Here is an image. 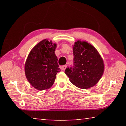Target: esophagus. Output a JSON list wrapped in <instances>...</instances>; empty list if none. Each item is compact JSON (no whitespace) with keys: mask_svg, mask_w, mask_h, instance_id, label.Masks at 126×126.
<instances>
[{"mask_svg":"<svg viewBox=\"0 0 126 126\" xmlns=\"http://www.w3.org/2000/svg\"><path fill=\"white\" fill-rule=\"evenodd\" d=\"M66 67H67V65H63V66H62V67H61V69H62V70H63V71H64V70L65 69Z\"/></svg>","mask_w":126,"mask_h":126,"instance_id":"obj_1","label":"esophagus"}]
</instances>
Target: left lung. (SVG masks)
Here are the masks:
<instances>
[{
    "label": "left lung",
    "mask_w": 126,
    "mask_h": 126,
    "mask_svg": "<svg viewBox=\"0 0 126 126\" xmlns=\"http://www.w3.org/2000/svg\"><path fill=\"white\" fill-rule=\"evenodd\" d=\"M73 66L66 68L72 83L81 89L92 87L101 79L104 63L101 55L91 44L78 40L73 46Z\"/></svg>",
    "instance_id": "8db88e82"
}]
</instances>
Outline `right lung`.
Instances as JSON below:
<instances>
[{
  "label": "right lung",
  "instance_id": "1",
  "mask_svg": "<svg viewBox=\"0 0 126 126\" xmlns=\"http://www.w3.org/2000/svg\"><path fill=\"white\" fill-rule=\"evenodd\" d=\"M56 44L44 39L34 46L25 64V76L32 86L42 91L52 87L61 71L54 52Z\"/></svg>",
  "mask_w": 126,
  "mask_h": 126
}]
</instances>
